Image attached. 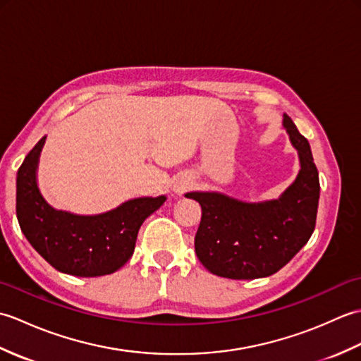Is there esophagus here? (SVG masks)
<instances>
[{"label": "esophagus", "mask_w": 361, "mask_h": 361, "mask_svg": "<svg viewBox=\"0 0 361 361\" xmlns=\"http://www.w3.org/2000/svg\"><path fill=\"white\" fill-rule=\"evenodd\" d=\"M190 185H192V181H190L189 178H181V180H178V181L175 183L173 190H175V192L181 194V192H185L186 189H189V188H190Z\"/></svg>", "instance_id": "34e87169"}]
</instances>
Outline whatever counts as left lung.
<instances>
[{
  "mask_svg": "<svg viewBox=\"0 0 361 361\" xmlns=\"http://www.w3.org/2000/svg\"><path fill=\"white\" fill-rule=\"evenodd\" d=\"M282 126L298 152L299 172L278 198L252 203L216 190L185 194L202 206L195 252L212 274L267 278L288 264L315 229L319 178L310 144L286 113Z\"/></svg>",
  "mask_w": 361,
  "mask_h": 361,
  "instance_id": "8db88e82",
  "label": "left lung"
}]
</instances>
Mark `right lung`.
<instances>
[{
  "label": "right lung",
  "instance_id": "obj_1",
  "mask_svg": "<svg viewBox=\"0 0 361 361\" xmlns=\"http://www.w3.org/2000/svg\"><path fill=\"white\" fill-rule=\"evenodd\" d=\"M46 136L27 153L17 172V219L34 250L56 270L96 278L111 274L132 257L142 221L166 195L140 197L94 216L56 209L44 200L37 169Z\"/></svg>",
  "mask_w": 361,
  "mask_h": 361
}]
</instances>
